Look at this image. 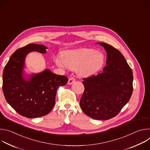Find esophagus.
<instances>
[{
    "label": "esophagus",
    "instance_id": "34e87169",
    "mask_svg": "<svg viewBox=\"0 0 150 150\" xmlns=\"http://www.w3.org/2000/svg\"><path fill=\"white\" fill-rule=\"evenodd\" d=\"M75 79L73 77H70L69 78V80H68V84L69 85H71V84H72L74 82H75Z\"/></svg>",
    "mask_w": 150,
    "mask_h": 150
}]
</instances>
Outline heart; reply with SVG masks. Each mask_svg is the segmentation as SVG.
Returning <instances> with one entry per match:
<instances>
[{
	"label": "heart",
	"instance_id": "1",
	"mask_svg": "<svg viewBox=\"0 0 150 150\" xmlns=\"http://www.w3.org/2000/svg\"><path fill=\"white\" fill-rule=\"evenodd\" d=\"M104 60L102 52L88 48L66 52L62 57H54L58 67L76 70L78 75L82 78L90 77L97 73L104 65Z\"/></svg>",
	"mask_w": 150,
	"mask_h": 150
}]
</instances>
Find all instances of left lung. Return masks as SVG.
Instances as JSON below:
<instances>
[{"label":"left lung","instance_id":"8db88e82","mask_svg":"<svg viewBox=\"0 0 150 150\" xmlns=\"http://www.w3.org/2000/svg\"><path fill=\"white\" fill-rule=\"evenodd\" d=\"M97 44L106 51V66L101 73L83 79L85 90L79 104L88 116L108 120L129 101L133 91V73L118 50L105 42Z\"/></svg>","mask_w":150,"mask_h":150}]
</instances>
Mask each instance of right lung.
Instances as JSON below:
<instances>
[{"label": "right lung", "mask_w": 150, "mask_h": 150, "mask_svg": "<svg viewBox=\"0 0 150 150\" xmlns=\"http://www.w3.org/2000/svg\"><path fill=\"white\" fill-rule=\"evenodd\" d=\"M42 45L29 44L16 50L11 56L3 72V92L6 101L21 116L34 118L43 116L53 109L59 87L68 78L49 69L31 75L25 74V60L31 52L46 53Z\"/></svg>", "instance_id": "obj_1"}]
</instances>
